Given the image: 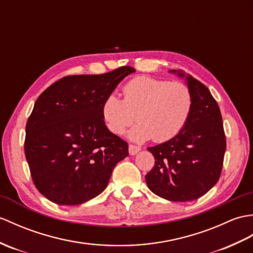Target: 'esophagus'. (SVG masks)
<instances>
[{
  "label": "esophagus",
  "instance_id": "34e87169",
  "mask_svg": "<svg viewBox=\"0 0 253 253\" xmlns=\"http://www.w3.org/2000/svg\"><path fill=\"white\" fill-rule=\"evenodd\" d=\"M140 150H141V148H140V146H137V145L129 144V146H128V151H129V154H130V155L137 154Z\"/></svg>",
  "mask_w": 253,
  "mask_h": 253
}]
</instances>
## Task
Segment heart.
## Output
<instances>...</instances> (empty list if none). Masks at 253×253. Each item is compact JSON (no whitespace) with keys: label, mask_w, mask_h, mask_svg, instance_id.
Here are the masks:
<instances>
[{"label":"heart","mask_w":253,"mask_h":253,"mask_svg":"<svg viewBox=\"0 0 253 253\" xmlns=\"http://www.w3.org/2000/svg\"><path fill=\"white\" fill-rule=\"evenodd\" d=\"M124 100L111 93L102 104V117L108 128L121 134L136 120L129 139L143 142L153 138L165 142L184 128L193 109V95L183 82H170L151 76H138L123 88Z\"/></svg>","instance_id":"1"}]
</instances>
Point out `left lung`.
I'll use <instances>...</instances> for the list:
<instances>
[{
    "label": "left lung",
    "instance_id": "1",
    "mask_svg": "<svg viewBox=\"0 0 253 253\" xmlns=\"http://www.w3.org/2000/svg\"><path fill=\"white\" fill-rule=\"evenodd\" d=\"M184 78L182 71L170 70ZM193 109L184 128L166 142L148 150L155 158L145 175L149 189L170 202H190L205 195L222 171L226 149L222 115L215 99L202 82L186 76Z\"/></svg>",
    "mask_w": 253,
    "mask_h": 253
}]
</instances>
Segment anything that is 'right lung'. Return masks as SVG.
I'll list each match as a JSON object with an SVG mask.
<instances>
[{
    "label": "right lung",
    "mask_w": 253,
    "mask_h": 253,
    "mask_svg": "<svg viewBox=\"0 0 253 253\" xmlns=\"http://www.w3.org/2000/svg\"><path fill=\"white\" fill-rule=\"evenodd\" d=\"M136 70L120 67L97 75H69L41 93L26 125L25 154L33 183L48 201L74 206L107 187L128 143L102 117L105 98Z\"/></svg>",
    "instance_id": "1"
}]
</instances>
